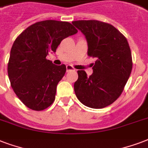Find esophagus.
Masks as SVG:
<instances>
[{"instance_id":"1","label":"esophagus","mask_w":148,"mask_h":148,"mask_svg":"<svg viewBox=\"0 0 148 148\" xmlns=\"http://www.w3.org/2000/svg\"><path fill=\"white\" fill-rule=\"evenodd\" d=\"M66 71H67V73H69L70 71H75V69L70 65H66Z\"/></svg>"}]
</instances>
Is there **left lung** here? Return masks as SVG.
<instances>
[{
	"instance_id": "obj_1",
	"label": "left lung",
	"mask_w": 148,
	"mask_h": 148,
	"mask_svg": "<svg viewBox=\"0 0 148 148\" xmlns=\"http://www.w3.org/2000/svg\"><path fill=\"white\" fill-rule=\"evenodd\" d=\"M73 24L86 36L90 57L95 58L93 73L78 70L74 90L89 108H103L120 96L130 75L133 62L128 41L113 25L97 20H79Z\"/></svg>"
}]
</instances>
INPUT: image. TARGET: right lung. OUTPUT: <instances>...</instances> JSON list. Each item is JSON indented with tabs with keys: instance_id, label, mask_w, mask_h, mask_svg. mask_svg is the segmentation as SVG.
<instances>
[{
	"instance_id": "add662e5",
	"label": "right lung",
	"mask_w": 148,
	"mask_h": 148,
	"mask_svg": "<svg viewBox=\"0 0 148 148\" xmlns=\"http://www.w3.org/2000/svg\"><path fill=\"white\" fill-rule=\"evenodd\" d=\"M78 30L71 23L45 20L31 25L15 39L10 53L8 74L13 90L26 107L46 109L54 102L58 83L66 72L46 58L61 41Z\"/></svg>"
}]
</instances>
